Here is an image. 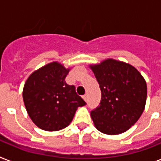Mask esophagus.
<instances>
[{
  "label": "esophagus",
  "instance_id": "34e87169",
  "mask_svg": "<svg viewBox=\"0 0 161 161\" xmlns=\"http://www.w3.org/2000/svg\"><path fill=\"white\" fill-rule=\"evenodd\" d=\"M83 100L85 101V102H87V100H88V95H87V94H84V95L83 96Z\"/></svg>",
  "mask_w": 161,
  "mask_h": 161
}]
</instances>
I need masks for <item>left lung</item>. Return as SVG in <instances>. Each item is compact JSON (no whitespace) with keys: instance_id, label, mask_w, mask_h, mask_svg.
Returning <instances> with one entry per match:
<instances>
[{"instance_id":"1","label":"left lung","mask_w":161,"mask_h":161,"mask_svg":"<svg viewBox=\"0 0 161 161\" xmlns=\"http://www.w3.org/2000/svg\"><path fill=\"white\" fill-rule=\"evenodd\" d=\"M100 87V105L90 113L96 129L108 135L125 133L144 112L147 85L139 71L130 63L108 58L90 64Z\"/></svg>"}]
</instances>
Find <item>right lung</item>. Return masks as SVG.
I'll return each mask as SVG.
<instances>
[{
  "label": "right lung",
  "mask_w": 161,
  "mask_h": 161,
  "mask_svg": "<svg viewBox=\"0 0 161 161\" xmlns=\"http://www.w3.org/2000/svg\"><path fill=\"white\" fill-rule=\"evenodd\" d=\"M70 69L52 62L26 79L22 92L24 104L29 117L41 130H63L70 125L78 108L86 104L75 87L66 83Z\"/></svg>",
  "instance_id": "obj_1"
}]
</instances>
